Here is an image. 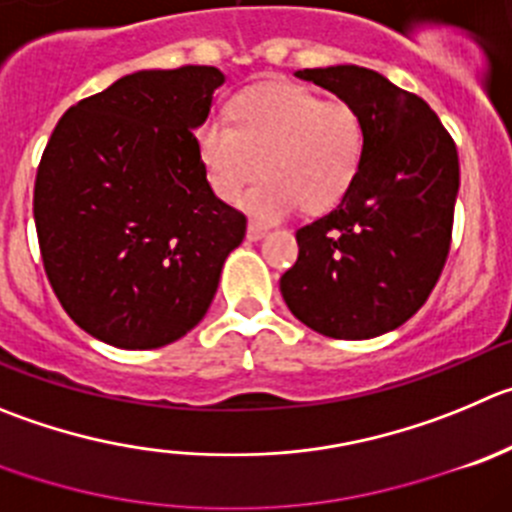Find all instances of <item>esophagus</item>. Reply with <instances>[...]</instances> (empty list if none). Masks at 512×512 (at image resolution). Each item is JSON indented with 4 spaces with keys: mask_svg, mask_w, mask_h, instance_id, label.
<instances>
[{
    "mask_svg": "<svg viewBox=\"0 0 512 512\" xmlns=\"http://www.w3.org/2000/svg\"><path fill=\"white\" fill-rule=\"evenodd\" d=\"M265 234H267V229L260 227V224H255V222H250V227H247V240H252V242L262 240Z\"/></svg>",
    "mask_w": 512,
    "mask_h": 512,
    "instance_id": "obj_1",
    "label": "esophagus"
}]
</instances>
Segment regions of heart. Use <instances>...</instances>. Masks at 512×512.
Returning <instances> with one entry per match:
<instances>
[{
	"instance_id": "heart-1",
	"label": "heart",
	"mask_w": 512,
	"mask_h": 512,
	"mask_svg": "<svg viewBox=\"0 0 512 512\" xmlns=\"http://www.w3.org/2000/svg\"><path fill=\"white\" fill-rule=\"evenodd\" d=\"M232 120L207 116L197 148L209 186L222 202H240L257 222H278L300 204L303 212L336 207L356 181L366 148L361 113L303 85H265L232 103Z\"/></svg>"
}]
</instances>
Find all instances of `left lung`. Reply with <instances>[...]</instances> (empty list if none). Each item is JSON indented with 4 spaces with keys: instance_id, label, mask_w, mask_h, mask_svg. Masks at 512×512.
Segmentation results:
<instances>
[{
    "instance_id": "1",
    "label": "left lung",
    "mask_w": 512,
    "mask_h": 512,
    "mask_svg": "<svg viewBox=\"0 0 512 512\" xmlns=\"http://www.w3.org/2000/svg\"><path fill=\"white\" fill-rule=\"evenodd\" d=\"M351 103L364 161L336 209L295 232L280 278L290 313L328 338H374L407 323L437 285L452 245L457 146L419 95L358 65L295 73Z\"/></svg>"
}]
</instances>
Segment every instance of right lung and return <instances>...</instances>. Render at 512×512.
<instances>
[{"label":"right lung","mask_w":512,"mask_h":512,"mask_svg":"<svg viewBox=\"0 0 512 512\" xmlns=\"http://www.w3.org/2000/svg\"><path fill=\"white\" fill-rule=\"evenodd\" d=\"M224 75L141 70L70 105L35 179L37 242L65 313L103 343L161 348L207 313L247 217L214 197L194 128Z\"/></svg>","instance_id":"right-lung-1"}]
</instances>
